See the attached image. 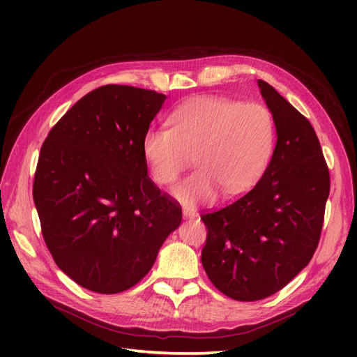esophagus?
Returning <instances> with one entry per match:
<instances>
[{
	"label": "esophagus",
	"mask_w": 357,
	"mask_h": 357,
	"mask_svg": "<svg viewBox=\"0 0 357 357\" xmlns=\"http://www.w3.org/2000/svg\"><path fill=\"white\" fill-rule=\"evenodd\" d=\"M183 215L188 219H193L197 215V211L195 210H190V208H183Z\"/></svg>",
	"instance_id": "obj_1"
}]
</instances>
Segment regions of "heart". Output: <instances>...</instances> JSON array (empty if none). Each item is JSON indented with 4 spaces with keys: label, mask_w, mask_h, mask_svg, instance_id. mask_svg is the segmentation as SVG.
I'll return each instance as SVG.
<instances>
[{
    "label": "heart",
    "mask_w": 357,
    "mask_h": 357,
    "mask_svg": "<svg viewBox=\"0 0 357 357\" xmlns=\"http://www.w3.org/2000/svg\"><path fill=\"white\" fill-rule=\"evenodd\" d=\"M275 144V121L261 102L219 96L193 98L171 114L169 128H150L143 153L159 185H171L192 162L198 169L172 189L183 204L235 195L264 174Z\"/></svg>",
    "instance_id": "b5f03b06"
}]
</instances>
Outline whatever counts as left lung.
<instances>
[{
	"instance_id": "1",
	"label": "left lung",
	"mask_w": 357,
	"mask_h": 357,
	"mask_svg": "<svg viewBox=\"0 0 357 357\" xmlns=\"http://www.w3.org/2000/svg\"><path fill=\"white\" fill-rule=\"evenodd\" d=\"M257 83L275 121L273 158L253 189L201 214L202 266L214 287L236 301L271 296L308 265L331 189L314 128L271 84Z\"/></svg>"
}]
</instances>
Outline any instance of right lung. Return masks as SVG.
Wrapping results in <instances>:
<instances>
[{
	"label": "right lung",
	"mask_w": 357,
	"mask_h": 357,
	"mask_svg": "<svg viewBox=\"0 0 357 357\" xmlns=\"http://www.w3.org/2000/svg\"><path fill=\"white\" fill-rule=\"evenodd\" d=\"M167 96L125 84L86 93L50 129L32 186L55 264L96 294L142 282L181 222L147 176L143 137Z\"/></svg>",
	"instance_id": "1"
}]
</instances>
